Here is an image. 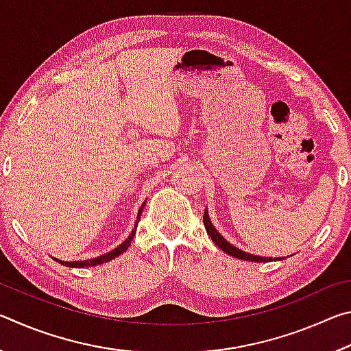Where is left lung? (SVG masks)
Here are the masks:
<instances>
[{
  "label": "left lung",
  "instance_id": "left-lung-1",
  "mask_svg": "<svg viewBox=\"0 0 351 351\" xmlns=\"http://www.w3.org/2000/svg\"><path fill=\"white\" fill-rule=\"evenodd\" d=\"M203 221H204V226H206V230L207 234H209V237L212 239V241L215 243V245L221 249V251H224L226 254L232 255V257L235 258H241V260H247V261H271L272 258L271 257H260V255H254V254H249V252H245L241 251V249L235 247L234 245H230V243L224 239V237L218 232V230L215 229V226L212 224L210 218H209V212H207V209L204 210V217H203ZM285 257H278V258H274V260H283Z\"/></svg>",
  "mask_w": 351,
  "mask_h": 351
}]
</instances>
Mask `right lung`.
I'll list each match as a JSON object with an SVG mask.
<instances>
[{
  "label": "right lung",
  "mask_w": 351,
  "mask_h": 351,
  "mask_svg": "<svg viewBox=\"0 0 351 351\" xmlns=\"http://www.w3.org/2000/svg\"><path fill=\"white\" fill-rule=\"evenodd\" d=\"M144 206L145 203L142 204V207L138 212V219H136V224H134V229L132 230V234L128 235V239L125 241H122V245H119L116 249H112V251H110L108 254H104L100 255V257H96V258H90V260H83V261H63V260H58V258H54L57 260L58 263H62L64 266H68V268H88V266H97V265H102V263H106V261H110L112 258L119 257V255L123 254L128 249V246L132 245V241L134 239L136 235V229H138V223H139V218H141V213L142 210H144Z\"/></svg>",
  "instance_id": "right-lung-1"
}]
</instances>
